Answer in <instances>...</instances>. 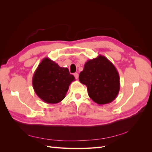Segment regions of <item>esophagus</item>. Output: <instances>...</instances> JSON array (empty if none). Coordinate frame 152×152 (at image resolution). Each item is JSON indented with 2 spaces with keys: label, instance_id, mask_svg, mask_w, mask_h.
I'll return each instance as SVG.
<instances>
[{
  "label": "esophagus",
  "instance_id": "1",
  "mask_svg": "<svg viewBox=\"0 0 152 152\" xmlns=\"http://www.w3.org/2000/svg\"><path fill=\"white\" fill-rule=\"evenodd\" d=\"M73 75H74L75 78L76 79H78V77H79V74H78V73H74V74H73Z\"/></svg>",
  "mask_w": 152,
  "mask_h": 152
}]
</instances>
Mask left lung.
<instances>
[{"instance_id": "left-lung-1", "label": "left lung", "mask_w": 152, "mask_h": 152, "mask_svg": "<svg viewBox=\"0 0 152 152\" xmlns=\"http://www.w3.org/2000/svg\"><path fill=\"white\" fill-rule=\"evenodd\" d=\"M79 79L87 86L91 99L99 105L112 102L120 90V77L116 68L102 55L87 61Z\"/></svg>"}]
</instances>
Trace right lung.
<instances>
[{
    "instance_id": "add662e5",
    "label": "right lung",
    "mask_w": 152,
    "mask_h": 152,
    "mask_svg": "<svg viewBox=\"0 0 152 152\" xmlns=\"http://www.w3.org/2000/svg\"><path fill=\"white\" fill-rule=\"evenodd\" d=\"M75 77L67 68L60 67L48 58H44L32 79L35 93L44 102L59 103L65 98L69 86Z\"/></svg>"
}]
</instances>
